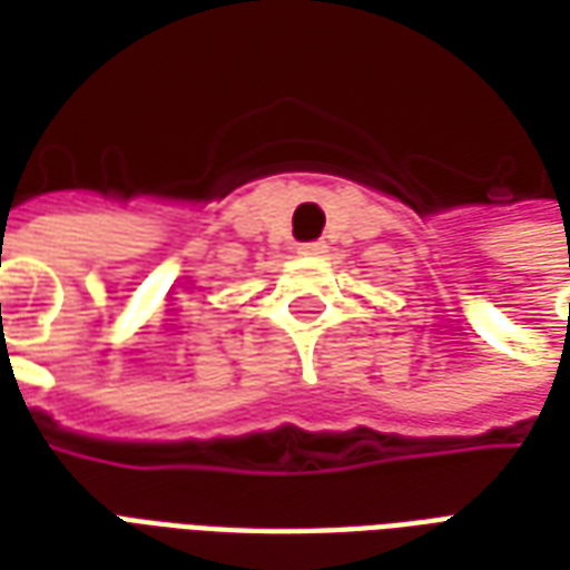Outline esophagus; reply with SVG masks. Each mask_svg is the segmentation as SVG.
Wrapping results in <instances>:
<instances>
[{
	"instance_id": "obj_1",
	"label": "esophagus",
	"mask_w": 570,
	"mask_h": 570,
	"mask_svg": "<svg viewBox=\"0 0 570 570\" xmlns=\"http://www.w3.org/2000/svg\"><path fill=\"white\" fill-rule=\"evenodd\" d=\"M298 253H302V256H321V253H326V244H323V240H311V244H302Z\"/></svg>"
}]
</instances>
